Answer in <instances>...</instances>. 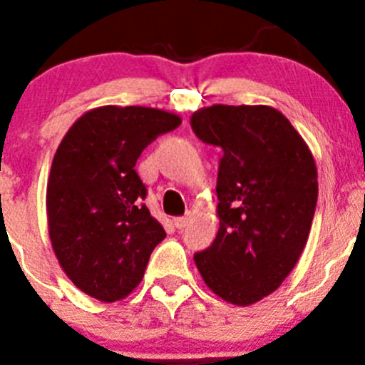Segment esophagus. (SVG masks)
I'll use <instances>...</instances> for the list:
<instances>
[{"mask_svg": "<svg viewBox=\"0 0 365 365\" xmlns=\"http://www.w3.org/2000/svg\"><path fill=\"white\" fill-rule=\"evenodd\" d=\"M188 222H190V215H182V217L173 219V225H175L177 228H185Z\"/></svg>", "mask_w": 365, "mask_h": 365, "instance_id": "esophagus-1", "label": "esophagus"}]
</instances>
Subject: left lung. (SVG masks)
Returning <instances> with one entry per match:
<instances>
[{
    "label": "left lung",
    "instance_id": "left-lung-1",
    "mask_svg": "<svg viewBox=\"0 0 365 365\" xmlns=\"http://www.w3.org/2000/svg\"><path fill=\"white\" fill-rule=\"evenodd\" d=\"M192 128L222 150L219 230L193 261L214 294L247 307L272 294L302 257L318 199L314 157L270 106L201 108Z\"/></svg>",
    "mask_w": 365,
    "mask_h": 365
}]
</instances>
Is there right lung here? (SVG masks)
I'll return each mask as SVG.
<instances>
[{"instance_id":"add662e5","label":"right lung","mask_w":365,"mask_h":365,"mask_svg":"<svg viewBox=\"0 0 365 365\" xmlns=\"http://www.w3.org/2000/svg\"><path fill=\"white\" fill-rule=\"evenodd\" d=\"M146 106H102L74 122L54 153L47 180V225L67 278L98 302H118L140 283L163 225L140 205L135 172L144 148L180 124Z\"/></svg>"}]
</instances>
